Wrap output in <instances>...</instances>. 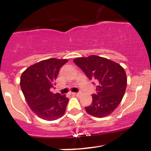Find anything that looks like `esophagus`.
Segmentation results:
<instances>
[{"instance_id":"obj_1","label":"esophagus","mask_w":151,"mask_h":151,"mask_svg":"<svg viewBox=\"0 0 151 151\" xmlns=\"http://www.w3.org/2000/svg\"><path fill=\"white\" fill-rule=\"evenodd\" d=\"M72 94L73 95H74V96H80L81 95V93L80 92H77V93H72Z\"/></svg>"}]
</instances>
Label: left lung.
Masks as SVG:
<instances>
[{
    "label": "left lung",
    "mask_w": 151,
    "mask_h": 151,
    "mask_svg": "<svg viewBox=\"0 0 151 151\" xmlns=\"http://www.w3.org/2000/svg\"><path fill=\"white\" fill-rule=\"evenodd\" d=\"M90 80L96 84L92 103L85 107L88 114L103 118L110 115L121 103L125 93L127 78L125 70L116 62L96 55L73 60Z\"/></svg>",
    "instance_id": "obj_1"
}]
</instances>
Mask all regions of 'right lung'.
Listing matches in <instances>:
<instances>
[{
	"label": "right lung",
	"mask_w": 151,
	"mask_h": 151,
	"mask_svg": "<svg viewBox=\"0 0 151 151\" xmlns=\"http://www.w3.org/2000/svg\"><path fill=\"white\" fill-rule=\"evenodd\" d=\"M67 60L48 59L30 66L22 72L20 87L31 110L38 117L54 121L65 114L69 99L65 95L52 93L50 89L60 68Z\"/></svg>",
	"instance_id": "obj_1"
}]
</instances>
